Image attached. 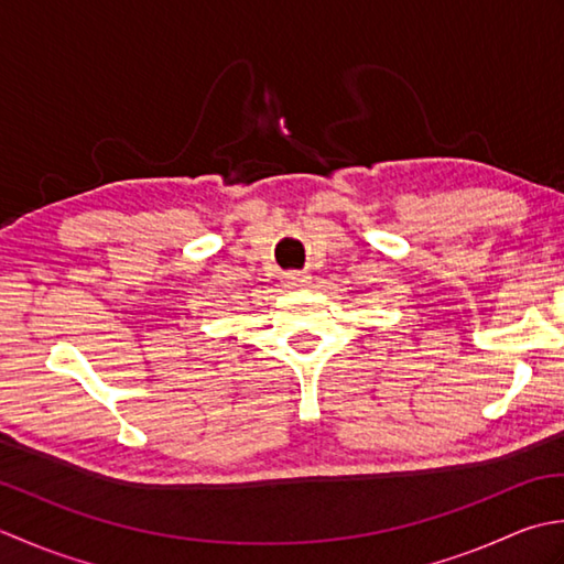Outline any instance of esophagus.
I'll list each match as a JSON object with an SVG mask.
<instances>
[{
    "mask_svg": "<svg viewBox=\"0 0 564 564\" xmlns=\"http://www.w3.org/2000/svg\"><path fill=\"white\" fill-rule=\"evenodd\" d=\"M282 282H284L286 290H304V286L312 282V278H308V274H304V272H284Z\"/></svg>",
    "mask_w": 564,
    "mask_h": 564,
    "instance_id": "1",
    "label": "esophagus"
}]
</instances>
